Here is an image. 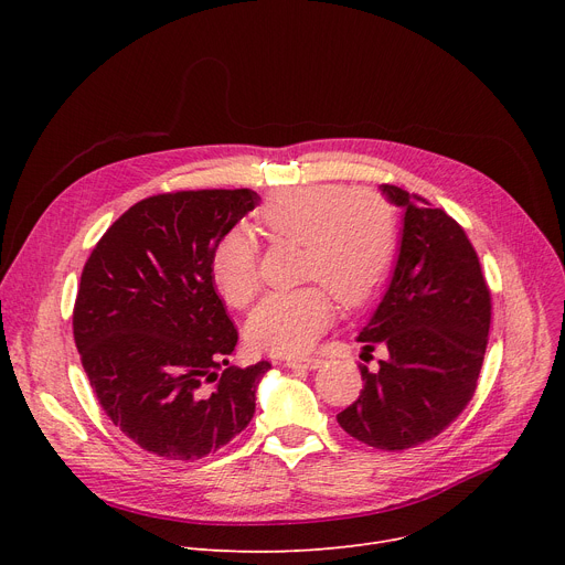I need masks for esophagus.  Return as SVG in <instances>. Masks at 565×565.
<instances>
[{"label":"esophagus","mask_w":565,"mask_h":565,"mask_svg":"<svg viewBox=\"0 0 565 565\" xmlns=\"http://www.w3.org/2000/svg\"><path fill=\"white\" fill-rule=\"evenodd\" d=\"M322 362L320 360H311V358H305V360H286V366L288 369H307V371H313L318 369Z\"/></svg>","instance_id":"esophagus-1"}]
</instances>
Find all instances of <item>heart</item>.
I'll return each mask as SVG.
<instances>
[{
	"label": "heart",
	"instance_id": "b5f03b06",
	"mask_svg": "<svg viewBox=\"0 0 565 565\" xmlns=\"http://www.w3.org/2000/svg\"><path fill=\"white\" fill-rule=\"evenodd\" d=\"M260 224L275 241L305 247V279L328 284L345 307L369 302L387 277L396 254V217L390 201L373 190L320 183L273 194L260 207ZM213 281L233 307H247L258 292L256 245L245 228L228 231L211 260ZM334 316L324 286L275 292L252 311L245 337L267 354H302Z\"/></svg>",
	"mask_w": 565,
	"mask_h": 565
}]
</instances>
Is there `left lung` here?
<instances>
[{
  "label": "left lung",
  "instance_id": "1",
  "mask_svg": "<svg viewBox=\"0 0 565 565\" xmlns=\"http://www.w3.org/2000/svg\"><path fill=\"white\" fill-rule=\"evenodd\" d=\"M380 194L403 211L387 290L358 341L387 348L362 369L360 398L339 426L369 447L403 451L433 439L471 401L490 332V290L465 231L439 207L396 185Z\"/></svg>",
  "mask_w": 565,
  "mask_h": 565
}]
</instances>
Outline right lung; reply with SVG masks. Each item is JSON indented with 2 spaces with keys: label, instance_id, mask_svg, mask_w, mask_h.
<instances>
[{
  "label": "right lung",
  "instance_id": "right-lung-1",
  "mask_svg": "<svg viewBox=\"0 0 565 565\" xmlns=\"http://www.w3.org/2000/svg\"><path fill=\"white\" fill-rule=\"evenodd\" d=\"M258 203L252 190L148 196L107 228L84 265L73 311L82 366L107 417L143 451L199 460L254 417L273 366L217 373L237 332L211 260Z\"/></svg>",
  "mask_w": 565,
  "mask_h": 565
}]
</instances>
